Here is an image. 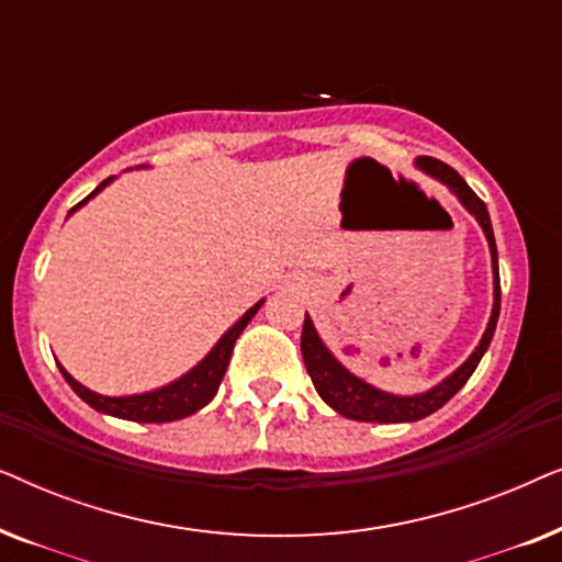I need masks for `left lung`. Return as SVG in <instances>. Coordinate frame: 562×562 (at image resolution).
I'll list each match as a JSON object with an SVG mask.
<instances>
[{"instance_id": "left-lung-1", "label": "left lung", "mask_w": 562, "mask_h": 562, "mask_svg": "<svg viewBox=\"0 0 562 562\" xmlns=\"http://www.w3.org/2000/svg\"><path fill=\"white\" fill-rule=\"evenodd\" d=\"M414 166L427 176H432L448 187L452 196L463 204L468 214H473L479 227L483 229L488 243L491 252V273H494V304H491V317L488 325L483 329L479 345H475L471 356H468L463 363H460L450 375H445L440 383H435L432 389L419 391V394H391V391H383L373 383H368L348 371L333 350L327 348L325 340H322L317 327L310 314L304 317V329H302V356L306 373L322 396V402L333 406L337 414L342 417L356 419V422H379V425H391V422H417L425 419L429 414L440 409L442 404H448L452 396L458 394L460 389L465 386V381L471 379L475 368H479L483 352L488 350L491 337H494L496 322H498V310H502V283H498V252H496V240H494V227H491V217L486 204L481 202L479 196L473 194V189L460 179L458 171H452L448 164L442 160L429 158V156H417L414 158Z\"/></svg>"}]
</instances>
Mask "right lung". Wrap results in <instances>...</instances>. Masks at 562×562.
<instances>
[{"mask_svg":"<svg viewBox=\"0 0 562 562\" xmlns=\"http://www.w3.org/2000/svg\"><path fill=\"white\" fill-rule=\"evenodd\" d=\"M140 168H145V166H140ZM114 179H117V176H110V179L99 183V187L91 191L83 202H79L71 212H68V217H71L74 212H79L81 206L89 202V199H94L99 194V191H104L106 187H110ZM263 302L266 299H260V302L252 304L250 310L245 312L243 317L220 337L217 342H214V348L206 352V356L199 360L194 368H189L187 373L179 375V379L171 383H166V386L140 391V394L106 396V394H99V391H91L89 386H83V383L76 381L74 375L68 373L60 363H58V368H60V373H64L68 386H71L76 394H79L83 402L91 406V409L110 414V417H117V419L145 422V425H160V422L183 419V417H189V414H194L202 409V406L210 404L214 394H217L220 383H222V379H225V371L229 366V356H233L235 340L240 337L243 329L248 327V322L256 317L260 306H263Z\"/></svg>","mask_w":562,"mask_h":562,"instance_id":"right-lung-1","label":"right lung"}]
</instances>
